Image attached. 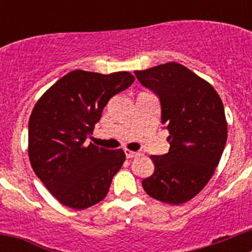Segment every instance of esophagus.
I'll use <instances>...</instances> for the list:
<instances>
[{
    "label": "esophagus",
    "instance_id": "esophagus-1",
    "mask_svg": "<svg viewBox=\"0 0 252 252\" xmlns=\"http://www.w3.org/2000/svg\"><path fill=\"white\" fill-rule=\"evenodd\" d=\"M125 154H126V158L127 159H132V158H136L137 155H140L139 151H131L128 149H125Z\"/></svg>",
    "mask_w": 252,
    "mask_h": 252
}]
</instances>
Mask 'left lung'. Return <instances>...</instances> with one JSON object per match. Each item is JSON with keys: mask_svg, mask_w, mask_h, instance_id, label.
<instances>
[{"mask_svg": "<svg viewBox=\"0 0 252 252\" xmlns=\"http://www.w3.org/2000/svg\"><path fill=\"white\" fill-rule=\"evenodd\" d=\"M135 75L159 97L169 153L153 155V175L142 180L150 197L169 204L188 202L212 178L227 141L224 108L208 82L182 64L166 63Z\"/></svg>", "mask_w": 252, "mask_h": 252, "instance_id": "left-lung-1", "label": "left lung"}]
</instances>
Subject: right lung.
<instances>
[{"label":"right lung","mask_w":252,"mask_h":252,"mask_svg":"<svg viewBox=\"0 0 252 252\" xmlns=\"http://www.w3.org/2000/svg\"><path fill=\"white\" fill-rule=\"evenodd\" d=\"M128 72L73 70L36 102L29 120V158L35 174L64 206L86 209L101 202L121 169L125 153L90 144L107 102L127 90Z\"/></svg>","instance_id":"right-lung-1"}]
</instances>
